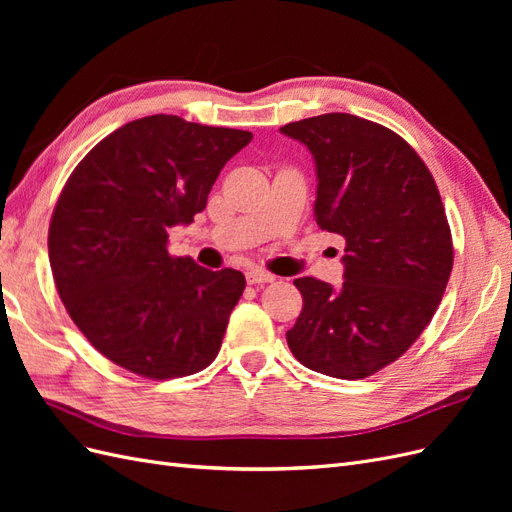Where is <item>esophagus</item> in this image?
I'll return each instance as SVG.
<instances>
[{
  "instance_id": "1",
  "label": "esophagus",
  "mask_w": 512,
  "mask_h": 512,
  "mask_svg": "<svg viewBox=\"0 0 512 512\" xmlns=\"http://www.w3.org/2000/svg\"><path fill=\"white\" fill-rule=\"evenodd\" d=\"M245 280H247V284H269L275 280V275L262 271V269H250L245 273Z\"/></svg>"
}]
</instances>
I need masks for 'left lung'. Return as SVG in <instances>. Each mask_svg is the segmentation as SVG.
Returning <instances> with one entry per match:
<instances>
[{
    "label": "left lung",
    "mask_w": 512,
    "mask_h": 512,
    "mask_svg": "<svg viewBox=\"0 0 512 512\" xmlns=\"http://www.w3.org/2000/svg\"><path fill=\"white\" fill-rule=\"evenodd\" d=\"M312 151L316 224L346 243L344 284L294 286L303 309L286 331L301 365L361 380L391 365L436 314L453 269V237L429 168L393 130L348 113L280 128Z\"/></svg>",
    "instance_id": "8db88e82"
}]
</instances>
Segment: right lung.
Masks as SVG:
<instances>
[{
  "instance_id": "1",
  "label": "right lung",
  "mask_w": 512,
  "mask_h": 512,
  "mask_svg": "<svg viewBox=\"0 0 512 512\" xmlns=\"http://www.w3.org/2000/svg\"><path fill=\"white\" fill-rule=\"evenodd\" d=\"M250 141L247 130L151 115L102 138L72 170L49 226L51 271L66 312L108 361L170 380L218 356L245 277L170 256L166 243Z\"/></svg>"
}]
</instances>
